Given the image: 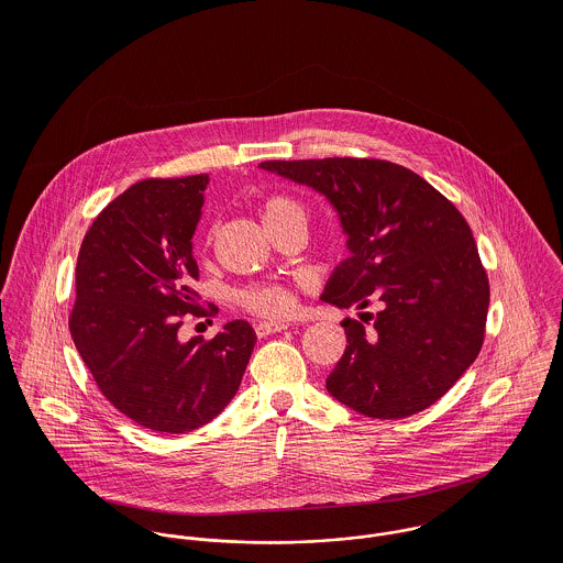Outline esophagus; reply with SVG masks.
Masks as SVG:
<instances>
[{
	"label": "esophagus",
	"instance_id": "esophagus-1",
	"mask_svg": "<svg viewBox=\"0 0 563 563\" xmlns=\"http://www.w3.org/2000/svg\"><path fill=\"white\" fill-rule=\"evenodd\" d=\"M288 327H290L288 322H257V324H255V333H257V338H266V335L277 333V331H284V329H288Z\"/></svg>",
	"mask_w": 563,
	"mask_h": 563
}]
</instances>
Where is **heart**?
<instances>
[{"mask_svg": "<svg viewBox=\"0 0 563 563\" xmlns=\"http://www.w3.org/2000/svg\"><path fill=\"white\" fill-rule=\"evenodd\" d=\"M290 212H301V208H299V203H295L292 199L282 197V195H273L262 203V221L266 228ZM236 303L241 306L242 310H246L255 317L279 319L292 310L295 297H292L290 288L284 284L260 282V284H249L241 290H236Z\"/></svg>", "mask_w": 563, "mask_h": 563, "instance_id": "1", "label": "heart"}]
</instances>
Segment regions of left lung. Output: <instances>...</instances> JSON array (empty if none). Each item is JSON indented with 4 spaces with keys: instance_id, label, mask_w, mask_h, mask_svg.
I'll return each instance as SVG.
<instances>
[{
    "instance_id": "obj_1",
    "label": "left lung",
    "mask_w": 563,
    "mask_h": 563,
    "mask_svg": "<svg viewBox=\"0 0 563 563\" xmlns=\"http://www.w3.org/2000/svg\"><path fill=\"white\" fill-rule=\"evenodd\" d=\"M312 186L340 214L351 255L322 301L382 310L342 321L346 349L327 377L333 399L368 418H407L444 397L477 360L489 284L462 212L401 164L375 158L266 161Z\"/></svg>"
}]
</instances>
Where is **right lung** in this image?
<instances>
[{
    "instance_id": "obj_1",
    "label": "right lung",
    "mask_w": 563,
    "mask_h": 563,
    "mask_svg": "<svg viewBox=\"0 0 563 563\" xmlns=\"http://www.w3.org/2000/svg\"><path fill=\"white\" fill-rule=\"evenodd\" d=\"M210 177L143 179L110 201L81 241L71 338L101 395L136 424L186 433L234 399L255 331L232 321L181 342L184 319L212 317L192 282V234Z\"/></svg>"
}]
</instances>
